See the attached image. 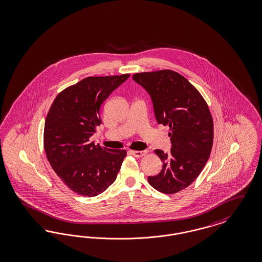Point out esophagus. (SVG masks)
<instances>
[{
  "label": "esophagus",
  "mask_w": 262,
  "mask_h": 262,
  "mask_svg": "<svg viewBox=\"0 0 262 262\" xmlns=\"http://www.w3.org/2000/svg\"><path fill=\"white\" fill-rule=\"evenodd\" d=\"M131 154L135 158H141V157H143V156H145L147 154V150H132Z\"/></svg>",
  "instance_id": "esophagus-1"
}]
</instances>
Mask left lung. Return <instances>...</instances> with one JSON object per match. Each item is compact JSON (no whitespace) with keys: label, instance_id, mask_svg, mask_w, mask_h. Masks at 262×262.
Instances as JSON below:
<instances>
[{"label":"left lung","instance_id":"8db88e82","mask_svg":"<svg viewBox=\"0 0 262 262\" xmlns=\"http://www.w3.org/2000/svg\"><path fill=\"white\" fill-rule=\"evenodd\" d=\"M133 80L148 92L158 123L170 127V154L155 150L163 165L158 175L148 176V183L161 193L180 192L196 179L211 151L213 121L208 106L175 71L135 73Z\"/></svg>","mask_w":262,"mask_h":262}]
</instances>
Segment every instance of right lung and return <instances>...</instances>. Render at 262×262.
Instances as JSON below:
<instances>
[{"label": "right lung", "mask_w": 262, "mask_h": 262, "mask_svg": "<svg viewBox=\"0 0 262 262\" xmlns=\"http://www.w3.org/2000/svg\"><path fill=\"white\" fill-rule=\"evenodd\" d=\"M130 74L87 77L59 93L46 117L44 148L52 168L75 193L96 196L115 181L125 149L95 145L101 105Z\"/></svg>", "instance_id": "add662e5"}]
</instances>
